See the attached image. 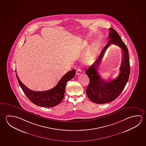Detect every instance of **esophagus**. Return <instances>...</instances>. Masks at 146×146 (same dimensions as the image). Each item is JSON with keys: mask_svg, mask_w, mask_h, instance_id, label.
Masks as SVG:
<instances>
[{"mask_svg": "<svg viewBox=\"0 0 146 146\" xmlns=\"http://www.w3.org/2000/svg\"><path fill=\"white\" fill-rule=\"evenodd\" d=\"M81 73V70L79 68H77L76 70V75H79Z\"/></svg>", "mask_w": 146, "mask_h": 146, "instance_id": "esophagus-1", "label": "esophagus"}]
</instances>
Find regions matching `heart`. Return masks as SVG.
Listing matches in <instances>:
<instances>
[{
	"label": "heart",
	"mask_w": 146,
	"mask_h": 146,
	"mask_svg": "<svg viewBox=\"0 0 146 146\" xmlns=\"http://www.w3.org/2000/svg\"><path fill=\"white\" fill-rule=\"evenodd\" d=\"M97 48H98V44L96 42L93 43L92 44V49H93V50H94V51H96V50H97ZM92 59H93V58L92 57H91L89 59V61H91Z\"/></svg>",
	"instance_id": "b5f03b06"
}]
</instances>
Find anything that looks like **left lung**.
<instances>
[{
  "mask_svg": "<svg viewBox=\"0 0 146 146\" xmlns=\"http://www.w3.org/2000/svg\"><path fill=\"white\" fill-rule=\"evenodd\" d=\"M108 38L109 40L102 49L98 58L86 71L90 79L86 89L87 96L93 102L103 104L112 102L120 94L127 83L130 73V66L128 48L114 29L110 28ZM111 44H114L123 50L122 61L120 73L117 78L106 81L97 73L105 51Z\"/></svg>",
  "mask_w": 146,
  "mask_h": 146,
  "instance_id": "obj_1",
  "label": "left lung"
}]
</instances>
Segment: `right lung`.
Listing matches in <instances>:
<instances>
[{"mask_svg":"<svg viewBox=\"0 0 146 146\" xmlns=\"http://www.w3.org/2000/svg\"><path fill=\"white\" fill-rule=\"evenodd\" d=\"M76 71L75 69L67 72L55 87L44 91H34L29 89L21 82L17 74L16 75L21 88L31 102L38 106L50 108L58 105L62 102L64 97L67 82L72 79Z\"/></svg>","mask_w":146,"mask_h":146,"instance_id":"add662e5","label":"right lung"}]
</instances>
